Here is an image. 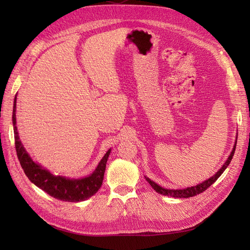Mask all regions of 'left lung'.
I'll list each match as a JSON object with an SVG mask.
<instances>
[{"label": "left lung", "mask_w": 250, "mask_h": 250, "mask_svg": "<svg viewBox=\"0 0 250 250\" xmlns=\"http://www.w3.org/2000/svg\"><path fill=\"white\" fill-rule=\"evenodd\" d=\"M237 140V137H236ZM235 148H236V141H235V144L234 146H233V149L230 153V156L228 157L227 161L224 163V166L221 167V168L219 169L218 172H217L215 175H213V176L209 177L208 179L204 180L203 183H201L199 185L196 186H192V187H187L185 189H166L163 187H160L158 184H156L155 182H152L151 179H149L148 177L145 176L146 180L148 183H149V185L151 186V187L155 189L158 193H160L162 195H167V196H172V198H190V196H194L196 194H200L203 192V191H205L207 188L210 187L211 185H213L217 179H218L220 177V175L225 172V169L228 167V166H229L232 158H233V155H234V151H235Z\"/></svg>", "instance_id": "obj_1"}]
</instances>
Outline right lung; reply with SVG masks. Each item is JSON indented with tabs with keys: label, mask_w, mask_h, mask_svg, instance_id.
Wrapping results in <instances>:
<instances>
[{
	"label": "right lung",
	"mask_w": 250,
	"mask_h": 250,
	"mask_svg": "<svg viewBox=\"0 0 250 250\" xmlns=\"http://www.w3.org/2000/svg\"><path fill=\"white\" fill-rule=\"evenodd\" d=\"M16 101L14 100L13 109V125L15 134V146L17 151V157L21 164V167L24 171L31 183H33L40 189H42L47 194L51 195L52 198L65 202H81L89 198L98 192L103 183L106 162L108 160L110 149L107 150L104 157L101 159L97 168L89 176L83 178H70L65 176H56L51 174L48 169L43 167L41 164L32 160L30 155L26 152L25 148L21 143L17 126H16Z\"/></svg>",
	"instance_id": "obj_1"
}]
</instances>
